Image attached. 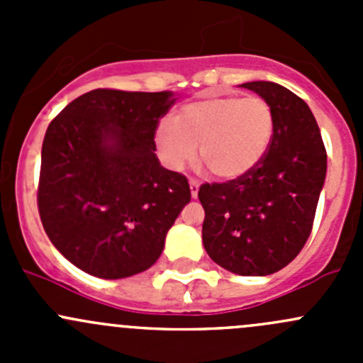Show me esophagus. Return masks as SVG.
<instances>
[{"label": "esophagus", "mask_w": 363, "mask_h": 363, "mask_svg": "<svg viewBox=\"0 0 363 363\" xmlns=\"http://www.w3.org/2000/svg\"><path fill=\"white\" fill-rule=\"evenodd\" d=\"M199 188H200V182L196 179H189V189H191V196L196 199L199 196Z\"/></svg>", "instance_id": "obj_1"}]
</instances>
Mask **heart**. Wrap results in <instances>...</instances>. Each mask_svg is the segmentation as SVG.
<instances>
[{
  "mask_svg": "<svg viewBox=\"0 0 363 363\" xmlns=\"http://www.w3.org/2000/svg\"><path fill=\"white\" fill-rule=\"evenodd\" d=\"M274 111L262 96H203L182 105L174 124L156 128L164 163L182 168L196 155L214 177L239 179L265 158L274 138Z\"/></svg>",
  "mask_w": 363,
  "mask_h": 363,
  "instance_id": "1",
  "label": "heart"
}]
</instances>
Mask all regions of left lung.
Segmentation results:
<instances>
[{
	"label": "left lung",
	"mask_w": 363,
	"mask_h": 363,
	"mask_svg": "<svg viewBox=\"0 0 363 363\" xmlns=\"http://www.w3.org/2000/svg\"><path fill=\"white\" fill-rule=\"evenodd\" d=\"M242 87L272 107V144L244 177L200 186L202 239L207 255L223 269L269 276L286 267L309 239L327 175V151L302 98L265 80Z\"/></svg>",
	"instance_id": "obj_1"
}]
</instances>
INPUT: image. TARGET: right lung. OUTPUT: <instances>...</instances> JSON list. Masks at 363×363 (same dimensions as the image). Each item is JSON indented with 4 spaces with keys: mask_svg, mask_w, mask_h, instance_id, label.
Segmentation results:
<instances>
[{
    "mask_svg": "<svg viewBox=\"0 0 363 363\" xmlns=\"http://www.w3.org/2000/svg\"><path fill=\"white\" fill-rule=\"evenodd\" d=\"M170 91L93 89L68 104L42 145L38 212L56 250L84 272L123 279L156 263L191 200L188 179L156 158Z\"/></svg>",
    "mask_w": 363,
    "mask_h": 363,
    "instance_id": "add662e5",
    "label": "right lung"
}]
</instances>
